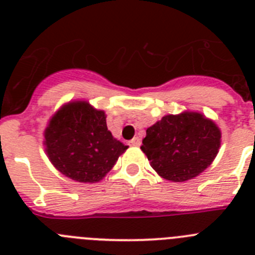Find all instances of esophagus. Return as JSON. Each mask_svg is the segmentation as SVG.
<instances>
[{
    "instance_id": "34e87169",
    "label": "esophagus",
    "mask_w": 255,
    "mask_h": 255,
    "mask_svg": "<svg viewBox=\"0 0 255 255\" xmlns=\"http://www.w3.org/2000/svg\"><path fill=\"white\" fill-rule=\"evenodd\" d=\"M129 145H131V147H138V145H140V139L138 136H135L134 139H131L129 141Z\"/></svg>"
}]
</instances>
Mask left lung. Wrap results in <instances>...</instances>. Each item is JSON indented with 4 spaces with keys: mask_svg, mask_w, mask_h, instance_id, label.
Masks as SVG:
<instances>
[{
    "mask_svg": "<svg viewBox=\"0 0 255 255\" xmlns=\"http://www.w3.org/2000/svg\"><path fill=\"white\" fill-rule=\"evenodd\" d=\"M221 130L203 114L184 111L166 115L147 129L140 149L153 170L164 180L188 181L215 161Z\"/></svg>",
    "mask_w": 255,
    "mask_h": 255,
    "instance_id": "8db88e82",
    "label": "left lung"
}]
</instances>
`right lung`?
<instances>
[{
  "mask_svg": "<svg viewBox=\"0 0 255 255\" xmlns=\"http://www.w3.org/2000/svg\"><path fill=\"white\" fill-rule=\"evenodd\" d=\"M43 135L51 163L78 182L101 181L129 148L107 129L105 111L87 101H71L58 108Z\"/></svg>",
  "mask_w": 255,
  "mask_h": 255,
  "instance_id": "obj_1",
  "label": "right lung"
}]
</instances>
